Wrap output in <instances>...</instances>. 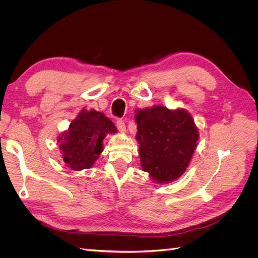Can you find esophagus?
<instances>
[{
	"instance_id": "obj_1",
	"label": "esophagus",
	"mask_w": 258,
	"mask_h": 258,
	"mask_svg": "<svg viewBox=\"0 0 258 258\" xmlns=\"http://www.w3.org/2000/svg\"><path fill=\"white\" fill-rule=\"evenodd\" d=\"M116 126L120 132H122V134H123V132H126V124H124V121L122 119H117Z\"/></svg>"
}]
</instances>
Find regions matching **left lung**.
<instances>
[{
	"label": "left lung",
	"mask_w": 258,
	"mask_h": 258,
	"mask_svg": "<svg viewBox=\"0 0 258 258\" xmlns=\"http://www.w3.org/2000/svg\"><path fill=\"white\" fill-rule=\"evenodd\" d=\"M136 140L143 171L155 183L167 184L182 176L199 140L192 116L184 108L163 105L136 111Z\"/></svg>",
	"instance_id": "8db88e82"
}]
</instances>
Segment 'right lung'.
<instances>
[{
  "instance_id": "right-lung-1",
  "label": "right lung",
  "mask_w": 258,
  "mask_h": 258,
  "mask_svg": "<svg viewBox=\"0 0 258 258\" xmlns=\"http://www.w3.org/2000/svg\"><path fill=\"white\" fill-rule=\"evenodd\" d=\"M116 132L115 124L103 113L83 108L57 139L63 162L74 171L91 168L103 152L106 135Z\"/></svg>"
}]
</instances>
